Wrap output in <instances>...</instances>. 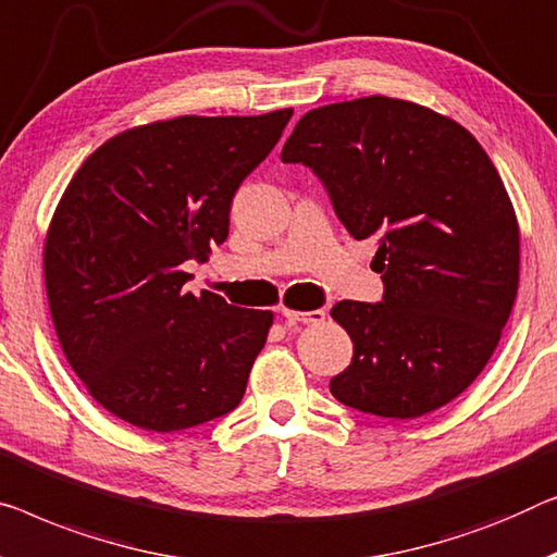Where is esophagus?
<instances>
[{"label":"esophagus","mask_w":557,"mask_h":557,"mask_svg":"<svg viewBox=\"0 0 557 557\" xmlns=\"http://www.w3.org/2000/svg\"><path fill=\"white\" fill-rule=\"evenodd\" d=\"M282 318H285V325H320L325 322L327 312L325 310H310V312H300V310H289V307H282Z\"/></svg>","instance_id":"1"}]
</instances>
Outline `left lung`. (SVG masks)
Returning <instances> with one entry per match:
<instances>
[{
  "label": "left lung",
  "instance_id": "left-lung-1",
  "mask_svg": "<svg viewBox=\"0 0 557 557\" xmlns=\"http://www.w3.org/2000/svg\"><path fill=\"white\" fill-rule=\"evenodd\" d=\"M282 162L310 168L347 232L377 243L383 302L330 310L352 339L330 393L395 420L455 400L500 343L520 280L518 218L485 149L450 117L375 95L307 112Z\"/></svg>",
  "mask_w": 557,
  "mask_h": 557
}]
</instances>
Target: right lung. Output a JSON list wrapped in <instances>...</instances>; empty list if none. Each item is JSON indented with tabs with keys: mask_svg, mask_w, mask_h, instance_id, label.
Listing matches in <instances>:
<instances>
[{
	"mask_svg": "<svg viewBox=\"0 0 557 557\" xmlns=\"http://www.w3.org/2000/svg\"><path fill=\"white\" fill-rule=\"evenodd\" d=\"M289 117L143 124L74 172L45 239L47 300L66 362L114 418L174 433L243 400L272 312L187 293L185 262L225 243L232 197Z\"/></svg>",
	"mask_w": 557,
	"mask_h": 557,
	"instance_id": "add662e5",
	"label": "right lung"
}]
</instances>
